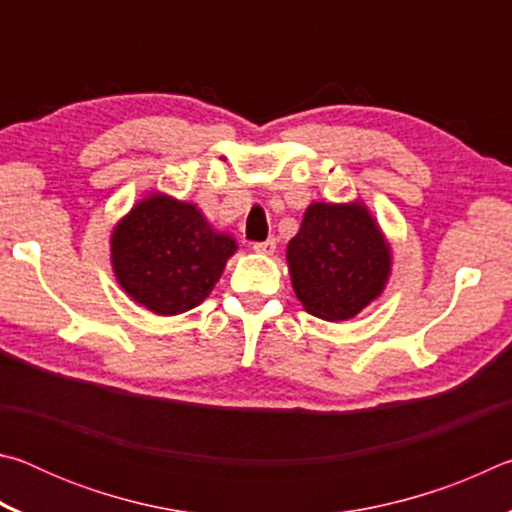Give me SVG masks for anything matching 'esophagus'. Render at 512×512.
Returning <instances> with one entry per match:
<instances>
[{
  "instance_id": "obj_1",
  "label": "esophagus",
  "mask_w": 512,
  "mask_h": 512,
  "mask_svg": "<svg viewBox=\"0 0 512 512\" xmlns=\"http://www.w3.org/2000/svg\"><path fill=\"white\" fill-rule=\"evenodd\" d=\"M275 239H266L262 244H253V250L257 255H273L275 253Z\"/></svg>"
}]
</instances>
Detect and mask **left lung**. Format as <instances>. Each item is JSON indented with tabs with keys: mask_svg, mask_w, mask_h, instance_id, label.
Masks as SVG:
<instances>
[{
	"mask_svg": "<svg viewBox=\"0 0 512 512\" xmlns=\"http://www.w3.org/2000/svg\"><path fill=\"white\" fill-rule=\"evenodd\" d=\"M291 287L311 316L341 323L384 293L393 248L363 201L311 203L287 246Z\"/></svg>",
	"mask_w": 512,
	"mask_h": 512,
	"instance_id": "1",
	"label": "left lung"
}]
</instances>
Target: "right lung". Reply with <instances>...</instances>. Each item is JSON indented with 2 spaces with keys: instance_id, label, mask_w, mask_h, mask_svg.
Masks as SVG:
<instances>
[{
  "instance_id": "obj_1",
  "label": "right lung",
  "mask_w": 512,
  "mask_h": 512,
  "mask_svg": "<svg viewBox=\"0 0 512 512\" xmlns=\"http://www.w3.org/2000/svg\"><path fill=\"white\" fill-rule=\"evenodd\" d=\"M237 241L212 228L201 207L149 192L110 232V266L128 298L158 316H178L210 296Z\"/></svg>"
}]
</instances>
